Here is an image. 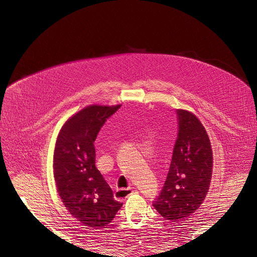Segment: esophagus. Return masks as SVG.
<instances>
[{"instance_id":"esophagus-1","label":"esophagus","mask_w":257,"mask_h":257,"mask_svg":"<svg viewBox=\"0 0 257 257\" xmlns=\"http://www.w3.org/2000/svg\"><path fill=\"white\" fill-rule=\"evenodd\" d=\"M134 193L133 189H121V190H116L114 193V198L119 199V200H123L125 199L126 197H128L130 195Z\"/></svg>"}]
</instances>
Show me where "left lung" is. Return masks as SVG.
<instances>
[{
  "label": "left lung",
  "mask_w": 257,
  "mask_h": 257,
  "mask_svg": "<svg viewBox=\"0 0 257 257\" xmlns=\"http://www.w3.org/2000/svg\"><path fill=\"white\" fill-rule=\"evenodd\" d=\"M179 131L166 181L153 207L167 221L191 216L203 204L212 177L213 155L207 131L197 116L178 109Z\"/></svg>",
  "instance_id": "obj_1"
}]
</instances>
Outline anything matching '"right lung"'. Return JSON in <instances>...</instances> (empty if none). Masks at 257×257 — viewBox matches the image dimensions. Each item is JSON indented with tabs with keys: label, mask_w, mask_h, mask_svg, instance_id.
Returning a JSON list of instances; mask_svg holds the SVG:
<instances>
[{
	"label": "right lung",
	"mask_w": 257,
	"mask_h": 257,
	"mask_svg": "<svg viewBox=\"0 0 257 257\" xmlns=\"http://www.w3.org/2000/svg\"><path fill=\"white\" fill-rule=\"evenodd\" d=\"M120 107L82 108L65 121L54 148L53 175L62 201L75 219L96 229L107 226L122 207L95 167L93 145L105 121Z\"/></svg>",
	"instance_id": "right-lung-1"
}]
</instances>
